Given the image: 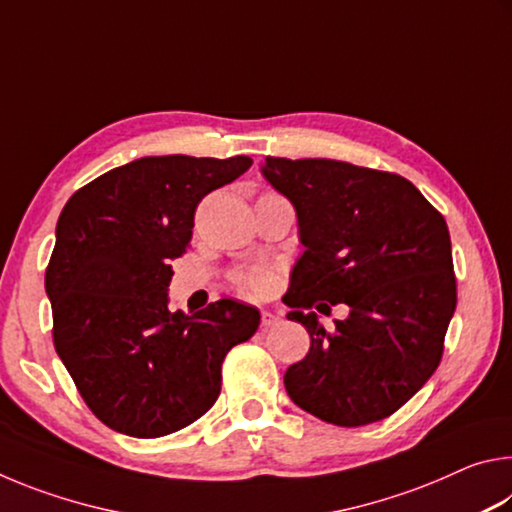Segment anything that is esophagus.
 <instances>
[{"label": "esophagus", "mask_w": 512, "mask_h": 512, "mask_svg": "<svg viewBox=\"0 0 512 512\" xmlns=\"http://www.w3.org/2000/svg\"><path fill=\"white\" fill-rule=\"evenodd\" d=\"M280 323V316L277 314H273V311H262V327L266 329V327H273V325H277Z\"/></svg>", "instance_id": "1"}]
</instances>
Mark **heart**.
<instances>
[{
  "instance_id": "heart-1",
  "label": "heart",
  "mask_w": 512,
  "mask_h": 512,
  "mask_svg": "<svg viewBox=\"0 0 512 512\" xmlns=\"http://www.w3.org/2000/svg\"><path fill=\"white\" fill-rule=\"evenodd\" d=\"M237 282L250 296H262L271 287V275L262 271V268H248V271L237 275Z\"/></svg>"
}]
</instances>
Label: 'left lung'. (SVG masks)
<instances>
[{"instance_id":"obj_1","label":"left lung","mask_w":512,"mask_h":512,"mask_svg":"<svg viewBox=\"0 0 512 512\" xmlns=\"http://www.w3.org/2000/svg\"><path fill=\"white\" fill-rule=\"evenodd\" d=\"M262 176L291 201L305 246L282 302L311 345L284 388L339 427L388 418L438 368L456 309L443 214L406 178L350 162L266 158ZM339 301L351 314L327 333L317 311Z\"/></svg>"}]
</instances>
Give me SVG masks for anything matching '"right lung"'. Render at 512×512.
<instances>
[{"instance_id":"1","label":"right lung","mask_w":512,"mask_h":512,"mask_svg":"<svg viewBox=\"0 0 512 512\" xmlns=\"http://www.w3.org/2000/svg\"><path fill=\"white\" fill-rule=\"evenodd\" d=\"M253 160L149 155L69 198L56 223L45 291L54 345L85 404L112 431L160 438L212 409L221 363L259 327V311L219 300L169 311L171 262L189 248L205 194Z\"/></svg>"}]
</instances>
